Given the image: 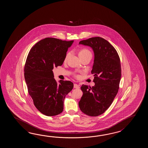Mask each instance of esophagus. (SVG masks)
<instances>
[{
    "mask_svg": "<svg viewBox=\"0 0 148 148\" xmlns=\"http://www.w3.org/2000/svg\"><path fill=\"white\" fill-rule=\"evenodd\" d=\"M73 87L75 88H77V89H79V88H80L78 84H74V85H73Z\"/></svg>",
    "mask_w": 148,
    "mask_h": 148,
    "instance_id": "obj_1",
    "label": "esophagus"
}]
</instances>
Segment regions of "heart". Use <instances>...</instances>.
<instances>
[{"instance_id":"heart-1","label":"heart","mask_w":148,"mask_h":148,"mask_svg":"<svg viewBox=\"0 0 148 148\" xmlns=\"http://www.w3.org/2000/svg\"><path fill=\"white\" fill-rule=\"evenodd\" d=\"M70 55V52H69L67 53L65 59H64L65 61L67 60V59H68V58L69 57ZM78 55L79 57H80V58L81 59V58H83V57H87V56H92V53H91V52L88 49H87L83 48V49H82L80 50L79 51ZM75 76L77 78H78L79 77L78 75H75Z\"/></svg>"}]
</instances>
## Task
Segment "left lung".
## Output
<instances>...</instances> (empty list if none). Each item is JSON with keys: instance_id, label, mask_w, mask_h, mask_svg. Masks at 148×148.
<instances>
[{"instance_id": "obj_1", "label": "left lung", "mask_w": 148, "mask_h": 148, "mask_svg": "<svg viewBox=\"0 0 148 148\" xmlns=\"http://www.w3.org/2000/svg\"><path fill=\"white\" fill-rule=\"evenodd\" d=\"M94 52L91 73L94 75V86L82 85L83 95L79 102L82 112L90 116L104 113L113 103L119 91L121 78L120 57L115 49L100 37L89 38L79 42Z\"/></svg>"}]
</instances>
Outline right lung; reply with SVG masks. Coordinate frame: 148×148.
Here are the masks:
<instances>
[{"instance_id": "right-lung-1", "label": "right lung", "mask_w": 148, "mask_h": 148, "mask_svg": "<svg viewBox=\"0 0 148 148\" xmlns=\"http://www.w3.org/2000/svg\"><path fill=\"white\" fill-rule=\"evenodd\" d=\"M73 41L47 38L38 42L28 53L24 66L28 92L35 106L41 113L52 116L61 113L66 96L73 84L54 78V67L61 66Z\"/></svg>"}]
</instances>
